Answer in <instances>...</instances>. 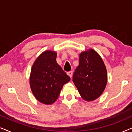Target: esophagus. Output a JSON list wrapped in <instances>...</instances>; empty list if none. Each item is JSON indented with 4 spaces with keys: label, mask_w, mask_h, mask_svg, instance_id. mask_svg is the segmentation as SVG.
Returning a JSON list of instances; mask_svg holds the SVG:
<instances>
[{
    "label": "esophagus",
    "mask_w": 132,
    "mask_h": 132,
    "mask_svg": "<svg viewBox=\"0 0 132 132\" xmlns=\"http://www.w3.org/2000/svg\"><path fill=\"white\" fill-rule=\"evenodd\" d=\"M67 75L69 76L70 78H71V77H72V75H73V71H70L67 72Z\"/></svg>",
    "instance_id": "esophagus-1"
}]
</instances>
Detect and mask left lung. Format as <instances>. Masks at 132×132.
<instances>
[{
    "mask_svg": "<svg viewBox=\"0 0 132 132\" xmlns=\"http://www.w3.org/2000/svg\"><path fill=\"white\" fill-rule=\"evenodd\" d=\"M73 81L85 101H94L102 94L108 82L107 70L95 50L90 48L80 53L79 65L73 74Z\"/></svg>",
    "mask_w": 132,
    "mask_h": 132,
    "instance_id": "obj_1",
    "label": "left lung"
}]
</instances>
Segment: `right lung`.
Segmentation results:
<instances>
[{
    "mask_svg": "<svg viewBox=\"0 0 132 132\" xmlns=\"http://www.w3.org/2000/svg\"><path fill=\"white\" fill-rule=\"evenodd\" d=\"M57 53L52 50L43 52L36 59L30 71L29 83L35 98L41 103L52 104L60 94L70 77L56 62Z\"/></svg>",
    "mask_w": 132,
    "mask_h": 132,
    "instance_id": "add662e5",
    "label": "right lung"
}]
</instances>
